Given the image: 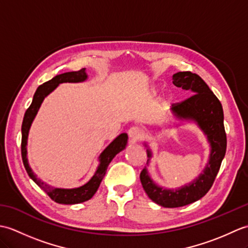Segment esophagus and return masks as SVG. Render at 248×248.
Wrapping results in <instances>:
<instances>
[{
	"instance_id": "34e87169",
	"label": "esophagus",
	"mask_w": 248,
	"mask_h": 248,
	"mask_svg": "<svg viewBox=\"0 0 248 248\" xmlns=\"http://www.w3.org/2000/svg\"><path fill=\"white\" fill-rule=\"evenodd\" d=\"M128 134H129V138L131 139V140L138 141V140L143 139L144 131L139 127H132V128L129 129Z\"/></svg>"
}]
</instances>
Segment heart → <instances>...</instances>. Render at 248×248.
<instances>
[{"label": "heart", "mask_w": 248, "mask_h": 248, "mask_svg": "<svg viewBox=\"0 0 248 248\" xmlns=\"http://www.w3.org/2000/svg\"><path fill=\"white\" fill-rule=\"evenodd\" d=\"M156 93H157V89L155 87L151 88V93L152 94H155ZM170 97H166V101H170Z\"/></svg>", "instance_id": "1"}]
</instances>
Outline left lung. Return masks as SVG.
I'll use <instances>...</instances> for the list:
<instances>
[{"mask_svg":"<svg viewBox=\"0 0 248 248\" xmlns=\"http://www.w3.org/2000/svg\"><path fill=\"white\" fill-rule=\"evenodd\" d=\"M172 83L177 87L191 92V97L181 103L173 104L171 113L181 121H193L207 136L210 155L202 172L186 186L178 188L159 186L152 180L145 167L140 172V182L146 194L155 203L164 208H178L197 202L211 188L220 164L226 154L227 139L224 128V112L222 104L202 78L191 71L177 72L172 76ZM148 164L152 151L147 143Z\"/></svg>","mask_w":248,"mask_h":248,"instance_id":"1","label":"left lung"}]
</instances>
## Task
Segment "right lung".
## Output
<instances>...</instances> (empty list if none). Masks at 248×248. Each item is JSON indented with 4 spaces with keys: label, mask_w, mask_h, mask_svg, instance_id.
Listing matches in <instances>:
<instances>
[{
    "label": "right lung",
    "mask_w": 248,
    "mask_h": 248,
    "mask_svg": "<svg viewBox=\"0 0 248 248\" xmlns=\"http://www.w3.org/2000/svg\"><path fill=\"white\" fill-rule=\"evenodd\" d=\"M87 73L86 69H83L78 71H71L62 73L54 77L52 80L44 83L43 85H40L33 97V101L30 105V108L26 109L23 117L22 128H21V132H22V140H21V154H22V161L26 171H28L30 178L33 180L37 186H38L41 189L49 195V197L54 200L57 203L62 204H76L86 202V200L91 199L94 193L97 192L99 188L100 183H101L102 179L105 176L107 172L108 166L112 161L115 155L119 154L120 151H123L128 143V134L127 133H121L117 138H116L112 143H110L107 148H105L101 155H99V165L97 167V170L94 171L93 176L91 178V180L86 182L84 186L75 187V188H60L51 186L49 184L44 182L41 179L37 178V176L31 170V168L29 164L28 160V150H26V145H28V138L29 132L31 129V125L33 124V120L35 119L37 113H38L39 108L41 103L45 100V98L50 94L54 89L62 83H81L87 80Z\"/></svg>",
    "instance_id": "right-lung-1"
}]
</instances>
